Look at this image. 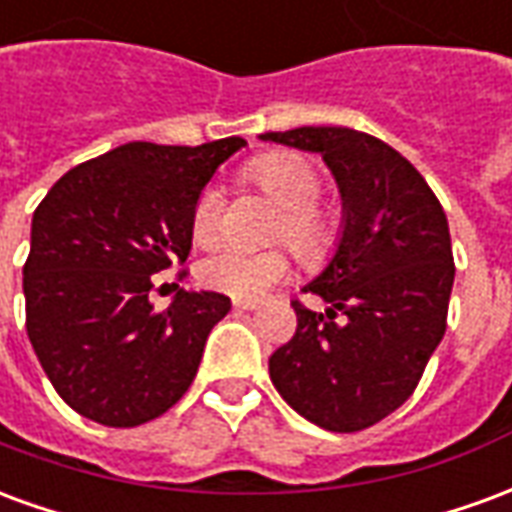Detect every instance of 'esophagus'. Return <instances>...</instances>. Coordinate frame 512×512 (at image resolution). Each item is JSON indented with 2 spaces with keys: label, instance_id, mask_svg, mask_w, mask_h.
<instances>
[{
  "label": "esophagus",
  "instance_id": "esophagus-1",
  "mask_svg": "<svg viewBox=\"0 0 512 512\" xmlns=\"http://www.w3.org/2000/svg\"><path fill=\"white\" fill-rule=\"evenodd\" d=\"M233 307L235 310H244V312H252L260 307V301L255 299H233Z\"/></svg>",
  "mask_w": 512,
  "mask_h": 512
}]
</instances>
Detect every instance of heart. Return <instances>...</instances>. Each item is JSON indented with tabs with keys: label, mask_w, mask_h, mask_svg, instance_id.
<instances>
[{
	"label": "heart",
	"mask_w": 512,
	"mask_h": 512,
	"mask_svg": "<svg viewBox=\"0 0 512 512\" xmlns=\"http://www.w3.org/2000/svg\"><path fill=\"white\" fill-rule=\"evenodd\" d=\"M246 175L266 191L268 197L285 208L279 222V238L307 260L323 257L334 244V222L315 202L321 197V178L296 153H268L249 164ZM222 224V191L216 186L202 189L191 211V238L197 244H211ZM202 285L211 290L238 296V299H257L266 290L279 285L290 274V257L282 249H263L249 252L241 246H222L197 266Z\"/></svg>",
	"instance_id": "b5f03b06"
}]
</instances>
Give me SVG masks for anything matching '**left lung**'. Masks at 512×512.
Listing matches in <instances>:
<instances>
[{
  "mask_svg": "<svg viewBox=\"0 0 512 512\" xmlns=\"http://www.w3.org/2000/svg\"><path fill=\"white\" fill-rule=\"evenodd\" d=\"M260 139L321 153L343 197L334 257L304 288L329 310L290 301L299 326L268 373L304 419L365 430L406 403L444 337L455 279L447 216L414 164L376 136L304 126Z\"/></svg>",
  "mask_w": 512,
  "mask_h": 512,
  "instance_id": "1",
  "label": "left lung"
}]
</instances>
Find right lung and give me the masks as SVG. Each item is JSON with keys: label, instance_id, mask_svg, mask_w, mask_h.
Instances as JSON below:
<instances>
[{"label": "right lung", "instance_id": "right-lung-1", "mask_svg": "<svg viewBox=\"0 0 512 512\" xmlns=\"http://www.w3.org/2000/svg\"><path fill=\"white\" fill-rule=\"evenodd\" d=\"M241 136L128 142L65 172L32 216L27 334L57 395L82 417L136 428L178 403L230 299L183 290L150 304L153 274L191 252V211Z\"/></svg>", "mask_w": 512, "mask_h": 512}]
</instances>
